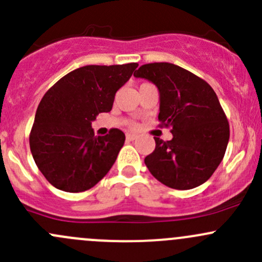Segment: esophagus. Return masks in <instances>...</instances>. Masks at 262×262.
<instances>
[{
	"instance_id": "obj_1",
	"label": "esophagus",
	"mask_w": 262,
	"mask_h": 262,
	"mask_svg": "<svg viewBox=\"0 0 262 262\" xmlns=\"http://www.w3.org/2000/svg\"><path fill=\"white\" fill-rule=\"evenodd\" d=\"M137 138V136L136 134H133V133H128L126 134V139H128V141H134V139Z\"/></svg>"
}]
</instances>
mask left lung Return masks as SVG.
Segmentation results:
<instances>
[{
  "mask_svg": "<svg viewBox=\"0 0 262 262\" xmlns=\"http://www.w3.org/2000/svg\"><path fill=\"white\" fill-rule=\"evenodd\" d=\"M157 86L160 120L171 126L172 139L156 137L144 158L149 172L171 189L204 184L222 162L229 141V124L209 83L172 63H148L134 72Z\"/></svg>",
  "mask_w": 262,
  "mask_h": 262,
  "instance_id": "obj_1",
  "label": "left lung"
}]
</instances>
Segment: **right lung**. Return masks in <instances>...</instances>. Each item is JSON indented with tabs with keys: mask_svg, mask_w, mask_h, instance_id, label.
I'll return each instance as SVG.
<instances>
[{
	"mask_svg": "<svg viewBox=\"0 0 262 262\" xmlns=\"http://www.w3.org/2000/svg\"><path fill=\"white\" fill-rule=\"evenodd\" d=\"M138 67L137 63L84 66L47 91L31 128L30 150L44 178L57 189L80 192L91 189L114 165L125 134L110 129L96 137L91 123L109 113L116 91Z\"/></svg>",
	"mask_w": 262,
	"mask_h": 262,
	"instance_id": "right-lung-1",
	"label": "right lung"
}]
</instances>
